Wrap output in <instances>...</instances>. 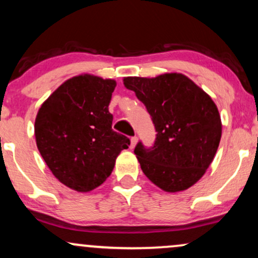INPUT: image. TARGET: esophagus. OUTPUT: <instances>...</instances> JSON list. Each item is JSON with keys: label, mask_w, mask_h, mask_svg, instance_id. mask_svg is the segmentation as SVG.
<instances>
[{"label": "esophagus", "mask_w": 258, "mask_h": 258, "mask_svg": "<svg viewBox=\"0 0 258 258\" xmlns=\"http://www.w3.org/2000/svg\"><path fill=\"white\" fill-rule=\"evenodd\" d=\"M137 141H138V138L136 137V136H135V137H132V138H131V146H130V147L135 148L136 144H137Z\"/></svg>", "instance_id": "obj_1"}]
</instances>
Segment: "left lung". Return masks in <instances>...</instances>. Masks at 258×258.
Masks as SVG:
<instances>
[{"mask_svg":"<svg viewBox=\"0 0 258 258\" xmlns=\"http://www.w3.org/2000/svg\"><path fill=\"white\" fill-rule=\"evenodd\" d=\"M123 85L146 105L155 126L154 146L135 148L143 173L168 193L188 189L214 160L222 136L218 109L183 74L125 78Z\"/></svg>","mask_w":258,"mask_h":258,"instance_id":"8db88e82","label":"left lung"}]
</instances>
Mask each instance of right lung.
<instances>
[{"instance_id": "add662e5", "label": "right lung", "mask_w": 258, "mask_h": 258, "mask_svg": "<svg viewBox=\"0 0 258 258\" xmlns=\"http://www.w3.org/2000/svg\"><path fill=\"white\" fill-rule=\"evenodd\" d=\"M114 80L79 75L60 85L35 120L36 144L54 177L76 191L93 190L111 174L130 139L111 128Z\"/></svg>"}]
</instances>
